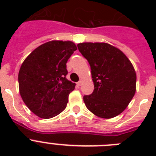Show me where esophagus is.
<instances>
[{
    "instance_id": "obj_1",
    "label": "esophagus",
    "mask_w": 156,
    "mask_h": 156,
    "mask_svg": "<svg viewBox=\"0 0 156 156\" xmlns=\"http://www.w3.org/2000/svg\"><path fill=\"white\" fill-rule=\"evenodd\" d=\"M77 86H81V84H82V81H79V82H77Z\"/></svg>"
}]
</instances>
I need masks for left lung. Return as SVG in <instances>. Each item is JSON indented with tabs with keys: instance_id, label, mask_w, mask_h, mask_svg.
Segmentation results:
<instances>
[{
	"instance_id": "1",
	"label": "left lung",
	"mask_w": 156,
	"mask_h": 156,
	"mask_svg": "<svg viewBox=\"0 0 156 156\" xmlns=\"http://www.w3.org/2000/svg\"><path fill=\"white\" fill-rule=\"evenodd\" d=\"M88 61L94 89L83 97L86 107L95 115L111 119L124 111L136 92L137 75L123 52L107 43L77 44Z\"/></svg>"
}]
</instances>
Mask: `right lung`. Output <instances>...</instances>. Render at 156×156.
I'll return each instance as SVG.
<instances>
[{
  "mask_svg": "<svg viewBox=\"0 0 156 156\" xmlns=\"http://www.w3.org/2000/svg\"><path fill=\"white\" fill-rule=\"evenodd\" d=\"M76 49L73 41H48L34 49L22 64L19 93L29 109L40 118H53L66 108L76 86L66 78V62Z\"/></svg>",
  "mask_w": 156,
  "mask_h": 156,
  "instance_id": "1",
  "label": "right lung"
}]
</instances>
